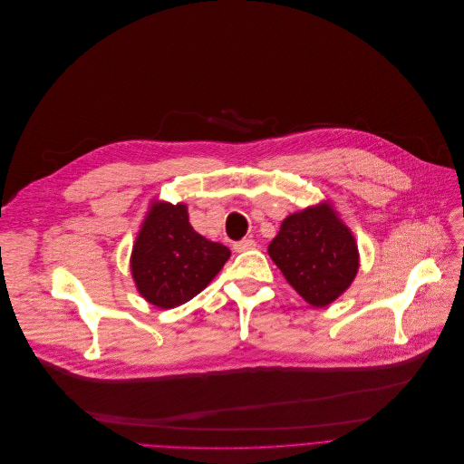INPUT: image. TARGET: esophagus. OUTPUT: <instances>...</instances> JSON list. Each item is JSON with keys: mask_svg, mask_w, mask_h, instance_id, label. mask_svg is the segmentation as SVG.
Listing matches in <instances>:
<instances>
[{"mask_svg": "<svg viewBox=\"0 0 464 464\" xmlns=\"http://www.w3.org/2000/svg\"><path fill=\"white\" fill-rule=\"evenodd\" d=\"M254 246H256V241L245 237V239L234 243V252H246V250H252Z\"/></svg>", "mask_w": 464, "mask_h": 464, "instance_id": "34e87169", "label": "esophagus"}]
</instances>
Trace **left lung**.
Listing matches in <instances>:
<instances>
[{"mask_svg":"<svg viewBox=\"0 0 464 464\" xmlns=\"http://www.w3.org/2000/svg\"><path fill=\"white\" fill-rule=\"evenodd\" d=\"M268 256L313 307L334 302L358 270L354 237L327 205L289 216L270 241Z\"/></svg>","mask_w":464,"mask_h":464,"instance_id":"left-lung-1","label":"left lung"}]
</instances>
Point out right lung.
I'll use <instances>...</instances> for the list:
<instances>
[{
	"mask_svg": "<svg viewBox=\"0 0 464 464\" xmlns=\"http://www.w3.org/2000/svg\"><path fill=\"white\" fill-rule=\"evenodd\" d=\"M230 250L205 239L188 223L184 205H153L131 254L139 293L160 309H171L199 295L223 268Z\"/></svg>",
	"mask_w": 464,
	"mask_h": 464,
	"instance_id": "obj_1",
	"label": "right lung"
}]
</instances>
